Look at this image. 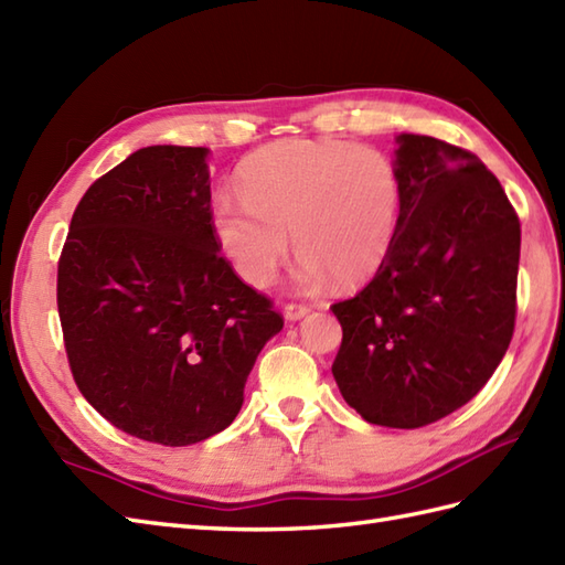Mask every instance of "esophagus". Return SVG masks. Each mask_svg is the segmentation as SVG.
I'll use <instances>...</instances> for the list:
<instances>
[{
	"instance_id": "34e87169",
	"label": "esophagus",
	"mask_w": 565,
	"mask_h": 565,
	"mask_svg": "<svg viewBox=\"0 0 565 565\" xmlns=\"http://www.w3.org/2000/svg\"><path fill=\"white\" fill-rule=\"evenodd\" d=\"M311 309L307 305H287L285 307V319L287 321H301Z\"/></svg>"
}]
</instances>
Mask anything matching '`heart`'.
Wrapping results in <instances>:
<instances>
[{
  "label": "heart",
  "instance_id": "1",
  "mask_svg": "<svg viewBox=\"0 0 565 565\" xmlns=\"http://www.w3.org/2000/svg\"><path fill=\"white\" fill-rule=\"evenodd\" d=\"M239 196L213 205V235L252 287L275 280L292 244L295 285L323 290L371 278L393 249L403 184L376 148L333 139L275 141L242 162Z\"/></svg>",
  "mask_w": 565,
  "mask_h": 565
}]
</instances>
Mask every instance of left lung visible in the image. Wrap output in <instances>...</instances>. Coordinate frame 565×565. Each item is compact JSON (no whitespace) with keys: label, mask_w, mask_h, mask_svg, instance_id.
<instances>
[{"label":"left lung","mask_w":565,"mask_h":565,"mask_svg":"<svg viewBox=\"0 0 565 565\" xmlns=\"http://www.w3.org/2000/svg\"><path fill=\"white\" fill-rule=\"evenodd\" d=\"M395 143V242L374 280L330 307L333 376L366 422L417 429L470 403L511 345L520 220L477 156L422 134Z\"/></svg>","instance_id":"obj_1"}]
</instances>
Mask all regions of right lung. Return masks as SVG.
Here are the masks:
<instances>
[{"mask_svg": "<svg viewBox=\"0 0 565 565\" xmlns=\"http://www.w3.org/2000/svg\"><path fill=\"white\" fill-rule=\"evenodd\" d=\"M209 148L148 146L76 205L57 273L78 391L124 434L191 446L235 422L258 352L282 330L211 223Z\"/></svg>", "mask_w": 565, "mask_h": 565, "instance_id": "obj_1", "label": "right lung"}]
</instances>
